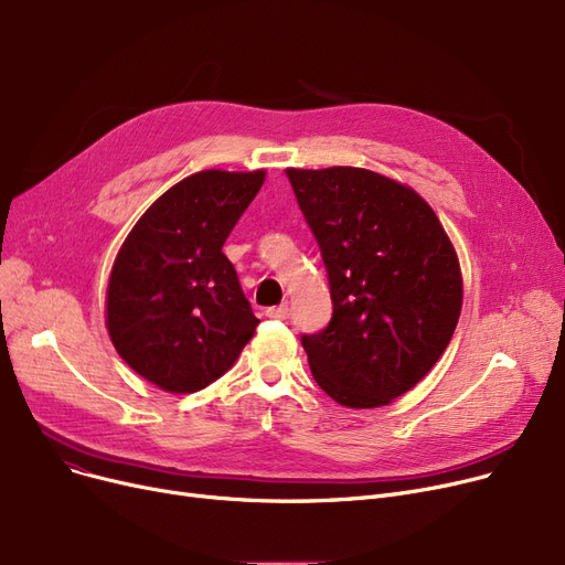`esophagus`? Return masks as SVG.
Wrapping results in <instances>:
<instances>
[{
	"mask_svg": "<svg viewBox=\"0 0 565 565\" xmlns=\"http://www.w3.org/2000/svg\"><path fill=\"white\" fill-rule=\"evenodd\" d=\"M265 316L267 318H277V320H286L288 316H290V309H288V305H279V307H270L265 311Z\"/></svg>",
	"mask_w": 565,
	"mask_h": 565,
	"instance_id": "1",
	"label": "esophagus"
}]
</instances>
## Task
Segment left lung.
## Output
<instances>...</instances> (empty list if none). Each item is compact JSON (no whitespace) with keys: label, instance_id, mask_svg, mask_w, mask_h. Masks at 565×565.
I'll return each mask as SVG.
<instances>
[{"label":"left lung","instance_id":"left-lung-1","mask_svg":"<svg viewBox=\"0 0 565 565\" xmlns=\"http://www.w3.org/2000/svg\"><path fill=\"white\" fill-rule=\"evenodd\" d=\"M320 247L332 320L302 345L318 387L345 407H380L409 392L447 350L462 277L433 207L360 167L286 169Z\"/></svg>","mask_w":565,"mask_h":565}]
</instances>
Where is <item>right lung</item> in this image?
<instances>
[{
	"mask_svg": "<svg viewBox=\"0 0 565 565\" xmlns=\"http://www.w3.org/2000/svg\"><path fill=\"white\" fill-rule=\"evenodd\" d=\"M265 171L207 169L169 188L135 224L107 286V332L124 362L171 394L222 377L258 318L222 247Z\"/></svg>",
	"mask_w": 565,
	"mask_h": 565,
	"instance_id": "add662e5",
	"label": "right lung"
}]
</instances>
